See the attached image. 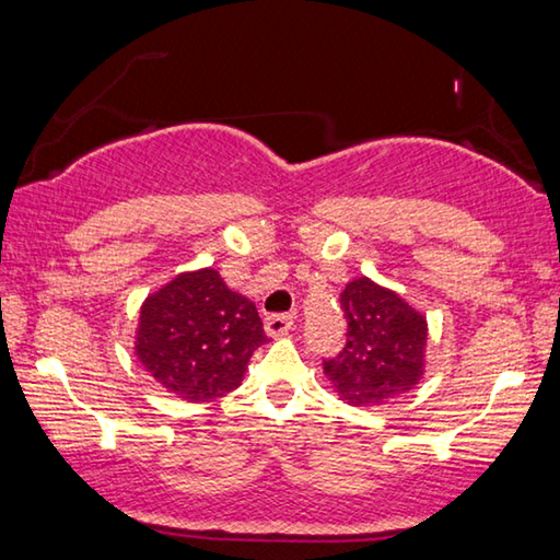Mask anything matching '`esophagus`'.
<instances>
[{
  "instance_id": "34e87169",
  "label": "esophagus",
  "mask_w": 560,
  "mask_h": 560,
  "mask_svg": "<svg viewBox=\"0 0 560 560\" xmlns=\"http://www.w3.org/2000/svg\"><path fill=\"white\" fill-rule=\"evenodd\" d=\"M291 328H293V316L273 314V316H267V318H264V330H267V336H271V338L287 336Z\"/></svg>"
}]
</instances>
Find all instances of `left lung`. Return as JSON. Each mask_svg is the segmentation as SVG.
Masks as SVG:
<instances>
[{"mask_svg":"<svg viewBox=\"0 0 560 560\" xmlns=\"http://www.w3.org/2000/svg\"><path fill=\"white\" fill-rule=\"evenodd\" d=\"M348 340L324 373L338 397L353 407L385 405L410 393L428 365V318L400 293L358 277L340 293Z\"/></svg>","mask_w":560,"mask_h":560,"instance_id":"obj_1","label":"left lung"}]
</instances>
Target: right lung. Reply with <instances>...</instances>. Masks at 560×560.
<instances>
[{
	"label": "right lung",
	"instance_id": "right-lung-1",
	"mask_svg": "<svg viewBox=\"0 0 560 560\" xmlns=\"http://www.w3.org/2000/svg\"><path fill=\"white\" fill-rule=\"evenodd\" d=\"M267 336L257 306L217 269L177 273L143 301L136 328L140 365L179 400L207 402L240 387Z\"/></svg>",
	"mask_w": 560,
	"mask_h": 560
}]
</instances>
